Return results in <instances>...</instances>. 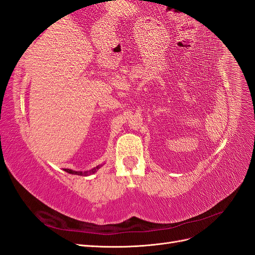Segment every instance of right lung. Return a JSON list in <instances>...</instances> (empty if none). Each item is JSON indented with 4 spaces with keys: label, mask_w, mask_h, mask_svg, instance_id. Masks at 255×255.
<instances>
[{
    "label": "right lung",
    "mask_w": 255,
    "mask_h": 255,
    "mask_svg": "<svg viewBox=\"0 0 255 255\" xmlns=\"http://www.w3.org/2000/svg\"><path fill=\"white\" fill-rule=\"evenodd\" d=\"M101 167H102V165H99V166H97V167H95V168L90 169V170H88V171H73V170H71V169H65V171H66V172H68V173H71V174L87 176V175H90V174H94V173H96V172H97V170H99V169L101 168Z\"/></svg>",
    "instance_id": "right-lung-1"
}]
</instances>
